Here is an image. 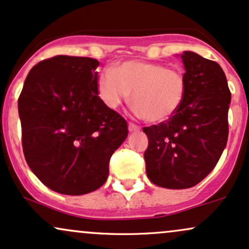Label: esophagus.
Returning <instances> with one entry per match:
<instances>
[{
  "mask_svg": "<svg viewBox=\"0 0 249 249\" xmlns=\"http://www.w3.org/2000/svg\"><path fill=\"white\" fill-rule=\"evenodd\" d=\"M128 128H129V132L130 133L139 132V130L141 129V128H140L139 125H136L135 124H133V122H129V124H128Z\"/></svg>",
  "mask_w": 249,
  "mask_h": 249,
  "instance_id": "esophagus-1",
  "label": "esophagus"
}]
</instances>
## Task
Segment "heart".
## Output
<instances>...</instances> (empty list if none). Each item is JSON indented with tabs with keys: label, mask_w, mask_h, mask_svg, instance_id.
I'll return each mask as SVG.
<instances>
[{
	"label": "heart",
	"mask_w": 249,
	"mask_h": 249,
	"mask_svg": "<svg viewBox=\"0 0 249 249\" xmlns=\"http://www.w3.org/2000/svg\"><path fill=\"white\" fill-rule=\"evenodd\" d=\"M133 90L134 110L148 122H163L174 115L186 97L182 71L164 64L127 61L119 68L106 67L97 80V93L107 107L116 109Z\"/></svg>",
	"instance_id": "heart-1"
}]
</instances>
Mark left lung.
I'll return each mask as SVG.
<instances>
[{
  "label": "left lung",
  "instance_id": "obj_1",
  "mask_svg": "<svg viewBox=\"0 0 249 249\" xmlns=\"http://www.w3.org/2000/svg\"><path fill=\"white\" fill-rule=\"evenodd\" d=\"M187 81L182 106L167 121L144 127L147 177L168 189L201 182L216 166L228 139L231 91L219 63L196 53L181 54Z\"/></svg>",
  "mask_w": 249,
  "mask_h": 249
}]
</instances>
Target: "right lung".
I'll use <instances>...</instances> for the list:
<instances>
[{
    "label": "right lung",
    "mask_w": 249,
    "mask_h": 249,
    "mask_svg": "<svg viewBox=\"0 0 249 249\" xmlns=\"http://www.w3.org/2000/svg\"><path fill=\"white\" fill-rule=\"evenodd\" d=\"M95 58L57 55L32 68L18 97L28 166L52 191L82 195L106 182L125 120L97 93Z\"/></svg>",
    "instance_id": "right-lung-1"
}]
</instances>
